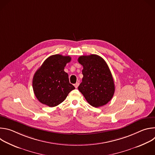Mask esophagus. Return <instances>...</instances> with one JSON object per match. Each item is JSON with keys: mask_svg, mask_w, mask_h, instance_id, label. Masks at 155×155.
I'll list each match as a JSON object with an SVG mask.
<instances>
[{"mask_svg": "<svg viewBox=\"0 0 155 155\" xmlns=\"http://www.w3.org/2000/svg\"><path fill=\"white\" fill-rule=\"evenodd\" d=\"M78 85H79V83H78V82H77V83L74 84V86L75 87V88H77L78 86Z\"/></svg>", "mask_w": 155, "mask_h": 155, "instance_id": "1", "label": "esophagus"}]
</instances>
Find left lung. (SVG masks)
Wrapping results in <instances>:
<instances>
[{
  "label": "left lung",
  "mask_w": 155,
  "mask_h": 155,
  "mask_svg": "<svg viewBox=\"0 0 155 155\" xmlns=\"http://www.w3.org/2000/svg\"><path fill=\"white\" fill-rule=\"evenodd\" d=\"M78 62L83 67L82 82L78 90L91 105L99 107L107 104L114 96L115 84L108 66L97 54L81 56Z\"/></svg>",
  "instance_id": "left-lung-1"
}]
</instances>
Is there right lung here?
<instances>
[{
    "label": "right lung",
    "instance_id": "right-lung-1",
    "mask_svg": "<svg viewBox=\"0 0 155 155\" xmlns=\"http://www.w3.org/2000/svg\"><path fill=\"white\" fill-rule=\"evenodd\" d=\"M71 61L69 56L52 55L35 72L32 80L33 90L41 104L50 107L57 106L75 89L69 83L68 74L64 71Z\"/></svg>",
    "mask_w": 155,
    "mask_h": 155
}]
</instances>
